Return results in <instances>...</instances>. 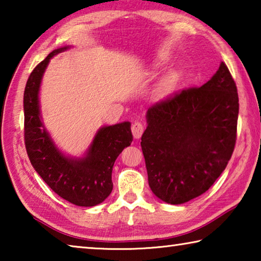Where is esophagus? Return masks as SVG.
I'll list each match as a JSON object with an SVG mask.
<instances>
[{"instance_id": "obj_1", "label": "esophagus", "mask_w": 261, "mask_h": 261, "mask_svg": "<svg viewBox=\"0 0 261 261\" xmlns=\"http://www.w3.org/2000/svg\"><path fill=\"white\" fill-rule=\"evenodd\" d=\"M131 131H132V135H134L135 138L138 139V138H140L141 135H143L144 125L141 124L140 122H135L131 126Z\"/></svg>"}]
</instances>
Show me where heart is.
<instances>
[{
    "mask_svg": "<svg viewBox=\"0 0 261 261\" xmlns=\"http://www.w3.org/2000/svg\"><path fill=\"white\" fill-rule=\"evenodd\" d=\"M165 64L163 61H158L156 63H154L153 69H160L162 65ZM180 81V72L177 70L168 72L165 77H163L160 82L158 83L156 87L153 91V98L156 101H161L167 99L168 96H170L174 93L176 88H177L178 84Z\"/></svg>",
    "mask_w": 261,
    "mask_h": 261,
    "instance_id": "1",
    "label": "heart"
}]
</instances>
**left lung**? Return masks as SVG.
Returning <instances> with one entry per match:
<instances>
[{
  "mask_svg": "<svg viewBox=\"0 0 261 261\" xmlns=\"http://www.w3.org/2000/svg\"><path fill=\"white\" fill-rule=\"evenodd\" d=\"M238 94L227 65L213 77L148 108L141 136L152 192L179 205L205 193L235 148Z\"/></svg>",
  "mask_w": 261,
  "mask_h": 261,
  "instance_id": "obj_1",
  "label": "left lung"
}]
</instances>
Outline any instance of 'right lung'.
<instances>
[{
	"label": "right lung",
	"instance_id": "obj_1",
	"mask_svg": "<svg viewBox=\"0 0 261 261\" xmlns=\"http://www.w3.org/2000/svg\"><path fill=\"white\" fill-rule=\"evenodd\" d=\"M71 47L53 50L30 74L24 92L25 146L34 170L53 191L73 205L92 207L112 192L115 160L134 137L125 121L99 127L82 156L68 155L55 144L42 120L40 88L50 60Z\"/></svg>",
	"mask_w": 261,
	"mask_h": 261
}]
</instances>
